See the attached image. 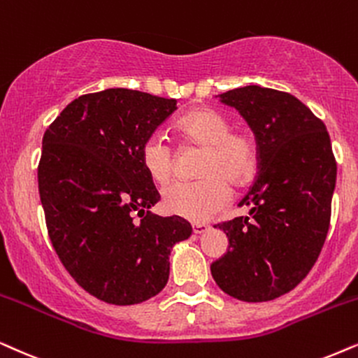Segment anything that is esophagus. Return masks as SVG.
<instances>
[{
    "mask_svg": "<svg viewBox=\"0 0 358 358\" xmlns=\"http://www.w3.org/2000/svg\"><path fill=\"white\" fill-rule=\"evenodd\" d=\"M192 227H193L194 234H203V232L209 231V226H208V224H204V222H196V224H193Z\"/></svg>",
    "mask_w": 358,
    "mask_h": 358,
    "instance_id": "34e87169",
    "label": "esophagus"
}]
</instances>
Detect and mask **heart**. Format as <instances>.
<instances>
[{
  "mask_svg": "<svg viewBox=\"0 0 358 358\" xmlns=\"http://www.w3.org/2000/svg\"><path fill=\"white\" fill-rule=\"evenodd\" d=\"M176 129L187 142L204 147L198 180H180L164 189V208L189 221H206L232 198L229 179L236 187L249 183L259 169L260 147L250 131H232L221 113L199 108L180 119ZM142 166L157 185H165L175 173L176 155L170 141L154 132L141 149Z\"/></svg>",
  "mask_w": 358,
  "mask_h": 358,
  "instance_id": "heart-1",
  "label": "heart"
}]
</instances>
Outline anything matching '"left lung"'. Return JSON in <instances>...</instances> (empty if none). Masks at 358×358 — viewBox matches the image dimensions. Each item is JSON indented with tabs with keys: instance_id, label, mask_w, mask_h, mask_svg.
<instances>
[{
	"instance_id": "obj_1",
	"label": "left lung",
	"mask_w": 358,
	"mask_h": 358,
	"mask_svg": "<svg viewBox=\"0 0 358 358\" xmlns=\"http://www.w3.org/2000/svg\"><path fill=\"white\" fill-rule=\"evenodd\" d=\"M259 141V175L239 206L250 216L217 222L229 249L213 262L217 287L241 301L292 292L316 264L331 224L337 164L324 122L293 94L249 85L221 94Z\"/></svg>"
}]
</instances>
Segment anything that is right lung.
I'll return each mask as SVG.
<instances>
[{
  "label": "right lung",
  "mask_w": 358,
  "mask_h": 358,
  "mask_svg": "<svg viewBox=\"0 0 358 358\" xmlns=\"http://www.w3.org/2000/svg\"><path fill=\"white\" fill-rule=\"evenodd\" d=\"M175 109L176 99L109 88L73 99L42 139L37 178L50 242L71 278L104 303L159 294L171 247L192 236L185 219L149 211L160 194L141 160Z\"/></svg>",
  "instance_id": "add662e5"
}]
</instances>
